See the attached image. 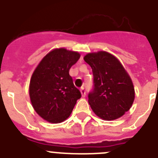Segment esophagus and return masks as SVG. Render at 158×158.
Returning a JSON list of instances; mask_svg holds the SVG:
<instances>
[{
  "mask_svg": "<svg viewBox=\"0 0 158 158\" xmlns=\"http://www.w3.org/2000/svg\"><path fill=\"white\" fill-rule=\"evenodd\" d=\"M81 95L83 97H85L86 95V91H85V88L82 87L81 89Z\"/></svg>",
  "mask_w": 158,
  "mask_h": 158,
  "instance_id": "1",
  "label": "esophagus"
}]
</instances>
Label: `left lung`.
<instances>
[{"label": "left lung", "instance_id": "1", "mask_svg": "<svg viewBox=\"0 0 158 158\" xmlns=\"http://www.w3.org/2000/svg\"><path fill=\"white\" fill-rule=\"evenodd\" d=\"M84 60L92 68L93 88L89 104L97 116L113 120L129 111L135 100V89L122 64L105 51L90 53Z\"/></svg>", "mask_w": 158, "mask_h": 158}]
</instances>
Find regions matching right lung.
<instances>
[{"label": "right lung", "instance_id": "obj_1", "mask_svg": "<svg viewBox=\"0 0 158 158\" xmlns=\"http://www.w3.org/2000/svg\"><path fill=\"white\" fill-rule=\"evenodd\" d=\"M80 54L66 49H55L43 58L31 78L29 94L35 111L52 123L70 115L81 94L73 85L69 69Z\"/></svg>", "mask_w": 158, "mask_h": 158}]
</instances>
